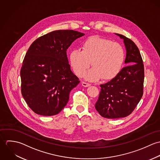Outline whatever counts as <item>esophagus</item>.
Listing matches in <instances>:
<instances>
[{"instance_id":"obj_1","label":"esophagus","mask_w":160,"mask_h":160,"mask_svg":"<svg viewBox=\"0 0 160 160\" xmlns=\"http://www.w3.org/2000/svg\"><path fill=\"white\" fill-rule=\"evenodd\" d=\"M81 84H82V86L84 87H89L91 86L90 84H89L88 82H82Z\"/></svg>"}]
</instances>
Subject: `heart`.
<instances>
[{"mask_svg":"<svg viewBox=\"0 0 160 160\" xmlns=\"http://www.w3.org/2000/svg\"><path fill=\"white\" fill-rule=\"evenodd\" d=\"M125 58L124 50L119 44L112 41L92 36L82 45V50H72L69 53V62L74 72L81 76L91 65L93 67L85 75L90 81L100 78L107 81L113 79L121 71Z\"/></svg>","mask_w":160,"mask_h":160,"instance_id":"obj_1","label":"heart"}]
</instances>
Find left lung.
I'll use <instances>...</instances> for the list:
<instances>
[{
    "label": "left lung",
    "instance_id": "1",
    "mask_svg": "<svg viewBox=\"0 0 160 160\" xmlns=\"http://www.w3.org/2000/svg\"><path fill=\"white\" fill-rule=\"evenodd\" d=\"M116 34L124 39L127 66L110 81L100 86V92L95 106L99 114L108 119L131 114L143 93L144 66L140 51L131 39Z\"/></svg>",
    "mask_w": 160,
    "mask_h": 160
}]
</instances>
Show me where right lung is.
<instances>
[{
  "instance_id": "1",
  "label": "right lung",
  "mask_w": 160,
  "mask_h": 160,
  "mask_svg": "<svg viewBox=\"0 0 160 160\" xmlns=\"http://www.w3.org/2000/svg\"><path fill=\"white\" fill-rule=\"evenodd\" d=\"M84 35L73 30L54 31L29 47L20 70L21 91L35 113L53 116L67 105L70 92L80 82L71 71L67 50Z\"/></svg>"
}]
</instances>
